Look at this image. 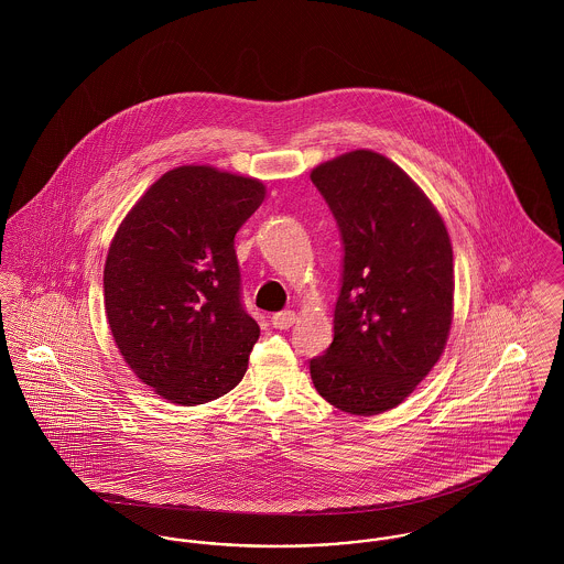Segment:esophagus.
Returning a JSON list of instances; mask_svg holds the SVG:
<instances>
[{
	"label": "esophagus",
	"mask_w": 564,
	"mask_h": 564,
	"mask_svg": "<svg viewBox=\"0 0 564 564\" xmlns=\"http://www.w3.org/2000/svg\"><path fill=\"white\" fill-rule=\"evenodd\" d=\"M297 319V315L293 313V311H282V313H275L273 317H271V323H273V327H278V329H289L293 323Z\"/></svg>",
	"instance_id": "esophagus-1"
}]
</instances>
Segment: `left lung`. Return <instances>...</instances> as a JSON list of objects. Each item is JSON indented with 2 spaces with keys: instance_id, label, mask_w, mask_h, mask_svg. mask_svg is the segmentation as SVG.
I'll list each match as a JSON object with an SVG mask.
<instances>
[{
  "instance_id": "obj_1",
  "label": "left lung",
  "mask_w": 564,
  "mask_h": 564,
  "mask_svg": "<svg viewBox=\"0 0 564 564\" xmlns=\"http://www.w3.org/2000/svg\"><path fill=\"white\" fill-rule=\"evenodd\" d=\"M343 241L334 340L311 360L325 402L349 414L402 403L438 362L454 315L447 228L395 162L356 150L311 173Z\"/></svg>"
}]
</instances>
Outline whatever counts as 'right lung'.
<instances>
[{
	"mask_svg": "<svg viewBox=\"0 0 564 564\" xmlns=\"http://www.w3.org/2000/svg\"><path fill=\"white\" fill-rule=\"evenodd\" d=\"M262 182L206 164L171 169L121 221L104 267L115 343L166 402L232 391L260 327L242 308L235 237L264 199Z\"/></svg>",
	"mask_w": 564,
	"mask_h": 564,
	"instance_id": "right-lung-1",
	"label": "right lung"
}]
</instances>
